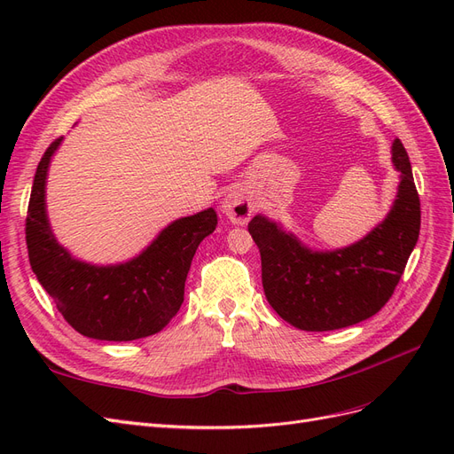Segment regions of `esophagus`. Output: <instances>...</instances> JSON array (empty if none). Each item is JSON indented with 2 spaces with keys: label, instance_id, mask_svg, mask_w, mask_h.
<instances>
[{
  "label": "esophagus",
  "instance_id": "obj_1",
  "mask_svg": "<svg viewBox=\"0 0 454 454\" xmlns=\"http://www.w3.org/2000/svg\"><path fill=\"white\" fill-rule=\"evenodd\" d=\"M254 210H255L254 199L250 195V191L246 187L231 189L222 202V212L231 219L232 223H237V225L248 223Z\"/></svg>",
  "mask_w": 454,
  "mask_h": 454
}]
</instances>
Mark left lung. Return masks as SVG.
Segmentation results:
<instances>
[{"label":"left lung","mask_w":454,"mask_h":454,"mask_svg":"<svg viewBox=\"0 0 454 454\" xmlns=\"http://www.w3.org/2000/svg\"><path fill=\"white\" fill-rule=\"evenodd\" d=\"M392 164L400 185L390 212L347 248L312 250L267 215L252 219L265 297L282 320L303 332H333L388 303L420 231V200L400 140L392 144Z\"/></svg>","instance_id":"8db88e82"}]
</instances>
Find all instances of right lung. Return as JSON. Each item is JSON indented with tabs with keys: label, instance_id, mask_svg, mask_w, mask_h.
I'll return each instance as SVG.
<instances>
[{
	"label": "right lung",
	"instance_id": "add662e5",
	"mask_svg": "<svg viewBox=\"0 0 454 454\" xmlns=\"http://www.w3.org/2000/svg\"><path fill=\"white\" fill-rule=\"evenodd\" d=\"M54 140L41 157L26 217L32 270L57 309L81 335L98 340H134L159 333L184 303L191 261L217 225L214 208L180 217L164 227L138 255L115 265L75 259L54 237L45 189Z\"/></svg>",
	"mask_w": 454,
	"mask_h": 454
}]
</instances>
